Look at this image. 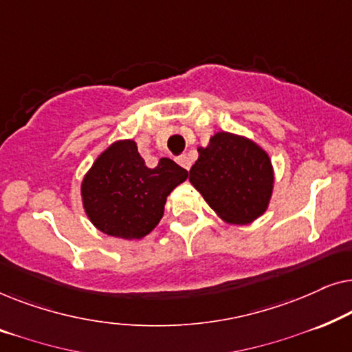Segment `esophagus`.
Segmentation results:
<instances>
[{"label":"esophagus","instance_id":"34e87169","mask_svg":"<svg viewBox=\"0 0 352 352\" xmlns=\"http://www.w3.org/2000/svg\"><path fill=\"white\" fill-rule=\"evenodd\" d=\"M176 162L179 163V165H181L182 168H184V170H187V171L190 170L192 162H190V158L187 157V155H179V157H176Z\"/></svg>","mask_w":352,"mask_h":352}]
</instances>
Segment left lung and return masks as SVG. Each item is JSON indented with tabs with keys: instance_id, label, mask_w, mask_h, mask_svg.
I'll return each mask as SVG.
<instances>
[{
	"instance_id": "8db88e82",
	"label": "left lung",
	"mask_w": 352,
	"mask_h": 352,
	"mask_svg": "<svg viewBox=\"0 0 352 352\" xmlns=\"http://www.w3.org/2000/svg\"><path fill=\"white\" fill-rule=\"evenodd\" d=\"M197 151L189 181L221 219L248 224L267 210L274 170L264 148L245 136L219 131Z\"/></svg>"
}]
</instances>
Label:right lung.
<instances>
[{"instance_id": "add662e5", "label": "right lung", "mask_w": 352, "mask_h": 352, "mask_svg": "<svg viewBox=\"0 0 352 352\" xmlns=\"http://www.w3.org/2000/svg\"><path fill=\"white\" fill-rule=\"evenodd\" d=\"M189 173L170 158L147 168L133 139L117 141L96 158L81 182L85 213L100 232L142 239L160 223L166 197Z\"/></svg>"}]
</instances>
